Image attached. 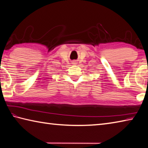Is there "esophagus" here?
Instances as JSON below:
<instances>
[{
  "instance_id": "34e87169",
  "label": "esophagus",
  "mask_w": 148,
  "mask_h": 148,
  "mask_svg": "<svg viewBox=\"0 0 148 148\" xmlns=\"http://www.w3.org/2000/svg\"><path fill=\"white\" fill-rule=\"evenodd\" d=\"M73 62H74V63H74V64H75V63H76V61H73Z\"/></svg>"
}]
</instances>
